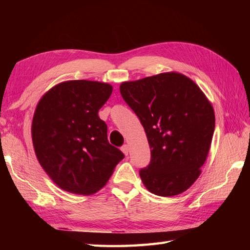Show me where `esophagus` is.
<instances>
[{"label": "esophagus", "mask_w": 250, "mask_h": 250, "mask_svg": "<svg viewBox=\"0 0 250 250\" xmlns=\"http://www.w3.org/2000/svg\"><path fill=\"white\" fill-rule=\"evenodd\" d=\"M121 151L125 153V156L129 155V146L128 145H124L121 147Z\"/></svg>", "instance_id": "34e87169"}]
</instances>
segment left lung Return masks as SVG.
<instances>
[{"label":"left lung","instance_id":"left-lung-1","mask_svg":"<svg viewBox=\"0 0 250 250\" xmlns=\"http://www.w3.org/2000/svg\"><path fill=\"white\" fill-rule=\"evenodd\" d=\"M120 93L144 126L151 151L140 171L148 191L185 192L201 175L215 130V111L192 79L167 72L120 84Z\"/></svg>","mask_w":250,"mask_h":250}]
</instances>
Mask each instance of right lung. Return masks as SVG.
<instances>
[{"mask_svg":"<svg viewBox=\"0 0 250 250\" xmlns=\"http://www.w3.org/2000/svg\"><path fill=\"white\" fill-rule=\"evenodd\" d=\"M111 92L107 83L66 81L49 89L36 105L31 128L36 158L67 192H98L125 157L108 143L107 125L98 115Z\"/></svg>","mask_w":250,"mask_h":250,"instance_id":"obj_1","label":"right lung"}]
</instances>
